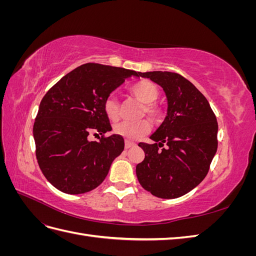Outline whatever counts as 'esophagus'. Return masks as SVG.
<instances>
[{
  "instance_id": "1",
  "label": "esophagus",
  "mask_w": 256,
  "mask_h": 256,
  "mask_svg": "<svg viewBox=\"0 0 256 256\" xmlns=\"http://www.w3.org/2000/svg\"><path fill=\"white\" fill-rule=\"evenodd\" d=\"M134 146H136V143L131 142V141H128V140L125 141V148H126V150L130 148V147H134Z\"/></svg>"
}]
</instances>
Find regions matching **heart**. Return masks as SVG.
I'll list each match as a JSON object with an SVG mask.
<instances>
[{
  "mask_svg": "<svg viewBox=\"0 0 256 256\" xmlns=\"http://www.w3.org/2000/svg\"><path fill=\"white\" fill-rule=\"evenodd\" d=\"M131 92L142 102L144 108L143 114H147L154 122H160L164 116V111L162 106L156 102L159 97V90L156 85L148 80H142L136 83L131 88ZM104 111L108 118L115 120L118 118V102L114 96L106 97L104 102ZM152 130V124L148 120L143 118L134 122L124 120L115 124L113 131L126 140H136V138L145 136Z\"/></svg>",
  "mask_w": 256,
  "mask_h": 256,
  "instance_id": "1",
  "label": "heart"
}]
</instances>
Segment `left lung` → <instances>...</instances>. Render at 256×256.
Returning <instances> with one entry per match:
<instances>
[{"mask_svg":"<svg viewBox=\"0 0 256 256\" xmlns=\"http://www.w3.org/2000/svg\"><path fill=\"white\" fill-rule=\"evenodd\" d=\"M138 76L159 84L168 98L166 118L150 136L154 143H138L145 152L136 168L138 182L157 198H180L207 175L218 148V122L205 96L182 76L170 72Z\"/></svg>","mask_w":256,"mask_h":256,"instance_id":"obj_1","label":"left lung"}]
</instances>
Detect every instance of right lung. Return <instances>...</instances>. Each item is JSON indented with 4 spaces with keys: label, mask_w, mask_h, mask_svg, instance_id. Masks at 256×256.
I'll use <instances>...</instances> for the list:
<instances>
[{
    "label": "right lung",
    "mask_w": 256,
    "mask_h": 256,
    "mask_svg": "<svg viewBox=\"0 0 256 256\" xmlns=\"http://www.w3.org/2000/svg\"><path fill=\"white\" fill-rule=\"evenodd\" d=\"M138 72L97 63L83 64L64 76L42 99L33 136L36 159L48 182L68 194L97 188L113 160L125 147L111 131L104 102L111 92ZM92 132L102 136L90 142Z\"/></svg>",
    "instance_id": "1"
}]
</instances>
